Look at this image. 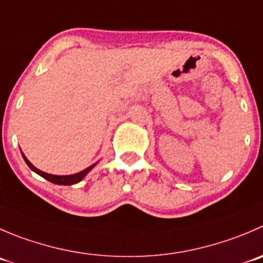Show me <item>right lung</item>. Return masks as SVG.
<instances>
[{
	"label": "right lung",
	"mask_w": 263,
	"mask_h": 263,
	"mask_svg": "<svg viewBox=\"0 0 263 263\" xmlns=\"http://www.w3.org/2000/svg\"><path fill=\"white\" fill-rule=\"evenodd\" d=\"M23 158H24L25 163L28 164V167L30 168L32 171H34L35 173H38L40 176H42L43 178H46L47 181H50V182L52 183H56V185H73V183H77L80 182L81 180H82L83 177H85L86 175H87L88 172H90L91 170H92L93 167H95V164L90 165L88 168H86V170L81 171V172L76 173V175H69V176H55V175H50V173H46V172H42L41 170H38V168H35L34 165L32 164V163L29 162V160L27 159V157H25L24 154H23Z\"/></svg>",
	"instance_id": "1"
}]
</instances>
